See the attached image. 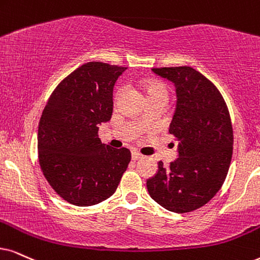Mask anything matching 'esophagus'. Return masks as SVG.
<instances>
[{"instance_id": "esophagus-1", "label": "esophagus", "mask_w": 260, "mask_h": 260, "mask_svg": "<svg viewBox=\"0 0 260 260\" xmlns=\"http://www.w3.org/2000/svg\"><path fill=\"white\" fill-rule=\"evenodd\" d=\"M141 157H143V154H141L140 152H138V151H132V159L133 160H138V159H140Z\"/></svg>"}]
</instances>
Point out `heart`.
Here are the masks:
<instances>
[{
    "label": "heart",
    "mask_w": 260,
    "mask_h": 260,
    "mask_svg": "<svg viewBox=\"0 0 260 260\" xmlns=\"http://www.w3.org/2000/svg\"><path fill=\"white\" fill-rule=\"evenodd\" d=\"M144 90H145V93L147 96V100L149 98H153V97H164V98H168L169 96V92L168 88H167L166 85L160 81H149L144 85ZM123 88L119 87L117 91L115 92V101H117L122 94Z\"/></svg>",
    "instance_id": "1"
}]
</instances>
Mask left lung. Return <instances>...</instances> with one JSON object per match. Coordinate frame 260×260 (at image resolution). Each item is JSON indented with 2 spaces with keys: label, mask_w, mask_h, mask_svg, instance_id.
<instances>
[{
  "label": "left lung",
  "mask_w": 260,
  "mask_h": 260,
  "mask_svg": "<svg viewBox=\"0 0 260 260\" xmlns=\"http://www.w3.org/2000/svg\"><path fill=\"white\" fill-rule=\"evenodd\" d=\"M176 87V110L169 133L179 141V158L147 180L149 194L176 213L209 203L224 182L233 154V126L221 92L194 68H152Z\"/></svg>",
  "instance_id": "obj_1"
}]
</instances>
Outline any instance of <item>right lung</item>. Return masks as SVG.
Listing matches in <instances>:
<instances>
[{
  "label": "right lung",
  "mask_w": 260,
  "mask_h": 260,
  "mask_svg": "<svg viewBox=\"0 0 260 260\" xmlns=\"http://www.w3.org/2000/svg\"><path fill=\"white\" fill-rule=\"evenodd\" d=\"M126 67L87 62L52 91L38 124L39 166L66 202L91 206L111 197L131 151L102 144L98 129L113 115V88Z\"/></svg>",
  "instance_id": "right-lung-1"
}]
</instances>
